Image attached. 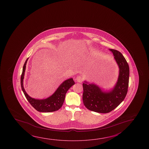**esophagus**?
I'll return each mask as SVG.
<instances>
[{"label":"esophagus","mask_w":149,"mask_h":149,"mask_svg":"<svg viewBox=\"0 0 149 149\" xmlns=\"http://www.w3.org/2000/svg\"><path fill=\"white\" fill-rule=\"evenodd\" d=\"M76 81H77V82L78 83H82L83 81V78L82 77H81V76H77L76 78Z\"/></svg>","instance_id":"34e87169"}]
</instances>
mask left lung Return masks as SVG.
I'll return each mask as SVG.
<instances>
[{
	"label": "left lung",
	"instance_id": "left-lung-1",
	"mask_svg": "<svg viewBox=\"0 0 149 149\" xmlns=\"http://www.w3.org/2000/svg\"><path fill=\"white\" fill-rule=\"evenodd\" d=\"M112 52L119 67V75L114 87L104 91L94 84L83 83V101L88 110L100 113H107L120 105L127 95L129 84V68L124 56L120 51L109 49Z\"/></svg>",
	"mask_w": 149,
	"mask_h": 149
}]
</instances>
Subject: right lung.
I'll return each instance as SVG.
<instances>
[{"label":"right lung","instance_id":"right-lung-1","mask_svg":"<svg viewBox=\"0 0 149 149\" xmlns=\"http://www.w3.org/2000/svg\"><path fill=\"white\" fill-rule=\"evenodd\" d=\"M29 58L25 62L23 67L22 75L21 76V86L23 92L28 101L35 109L40 112H51L59 110L63 104L65 95L68 90L75 84L72 78L64 81L59 86V87L53 95L45 99H35L27 95L23 87V79L24 76L26 65Z\"/></svg>","mask_w":149,"mask_h":149}]
</instances>
